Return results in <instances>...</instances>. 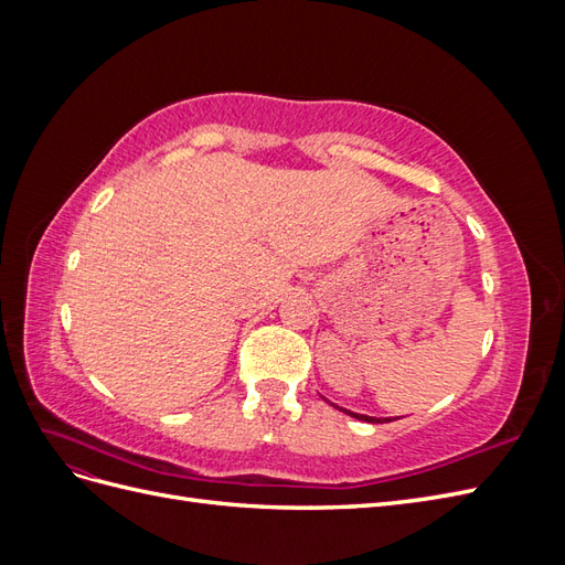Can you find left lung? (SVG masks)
I'll return each mask as SVG.
<instances>
[{"mask_svg":"<svg viewBox=\"0 0 565 565\" xmlns=\"http://www.w3.org/2000/svg\"><path fill=\"white\" fill-rule=\"evenodd\" d=\"M341 413H347V415H351V417H355V419H361V422H370V424H384V422H391V417H370V415H358V413H351V409H344V407H341Z\"/></svg>","mask_w":565,"mask_h":565,"instance_id":"8db88e82","label":"left lung"}]
</instances>
